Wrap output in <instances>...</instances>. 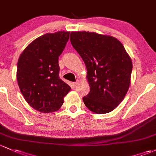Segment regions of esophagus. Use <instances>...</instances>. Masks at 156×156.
Masks as SVG:
<instances>
[{"label":"esophagus","instance_id":"obj_1","mask_svg":"<svg viewBox=\"0 0 156 156\" xmlns=\"http://www.w3.org/2000/svg\"><path fill=\"white\" fill-rule=\"evenodd\" d=\"M78 84H79V80H77L76 82H75V83H73V86L74 88H76V86H78Z\"/></svg>","mask_w":156,"mask_h":156}]
</instances>
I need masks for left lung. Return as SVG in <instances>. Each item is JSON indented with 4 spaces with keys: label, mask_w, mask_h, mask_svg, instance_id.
Here are the masks:
<instances>
[{
    "label": "left lung",
    "mask_w": 156,
    "mask_h": 156,
    "mask_svg": "<svg viewBox=\"0 0 156 156\" xmlns=\"http://www.w3.org/2000/svg\"><path fill=\"white\" fill-rule=\"evenodd\" d=\"M70 43L87 68L90 91L83 98L89 110L98 114L113 111L130 86L132 62L115 37L94 32L73 31Z\"/></svg>",
    "instance_id": "1"
}]
</instances>
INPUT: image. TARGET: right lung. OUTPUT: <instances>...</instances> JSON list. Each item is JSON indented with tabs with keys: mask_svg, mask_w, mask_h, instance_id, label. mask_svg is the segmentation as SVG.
Listing matches in <instances>:
<instances>
[{
	"mask_svg": "<svg viewBox=\"0 0 156 156\" xmlns=\"http://www.w3.org/2000/svg\"><path fill=\"white\" fill-rule=\"evenodd\" d=\"M70 32L46 34L30 43L19 57L16 77L21 92L31 107L41 113L59 110L70 87L59 77L58 57Z\"/></svg>",
	"mask_w": 156,
	"mask_h": 156,
	"instance_id": "1",
	"label": "right lung"
}]
</instances>
